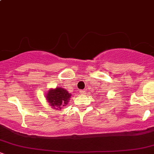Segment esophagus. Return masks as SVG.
<instances>
[{
  "label": "esophagus",
  "instance_id": "34e87169",
  "mask_svg": "<svg viewBox=\"0 0 154 154\" xmlns=\"http://www.w3.org/2000/svg\"><path fill=\"white\" fill-rule=\"evenodd\" d=\"M79 93H80L81 95H85V90H82V91H79Z\"/></svg>",
  "mask_w": 154,
  "mask_h": 154
}]
</instances>
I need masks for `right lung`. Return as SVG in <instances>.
I'll return each mask as SVG.
<instances>
[{"mask_svg":"<svg viewBox=\"0 0 154 154\" xmlns=\"http://www.w3.org/2000/svg\"><path fill=\"white\" fill-rule=\"evenodd\" d=\"M71 94L61 88L50 90L46 95L47 100L52 107L56 109L61 106H65L69 100Z\"/></svg>","mask_w":154,"mask_h":154,"instance_id":"right-lung-1","label":"right lung"}]
</instances>
